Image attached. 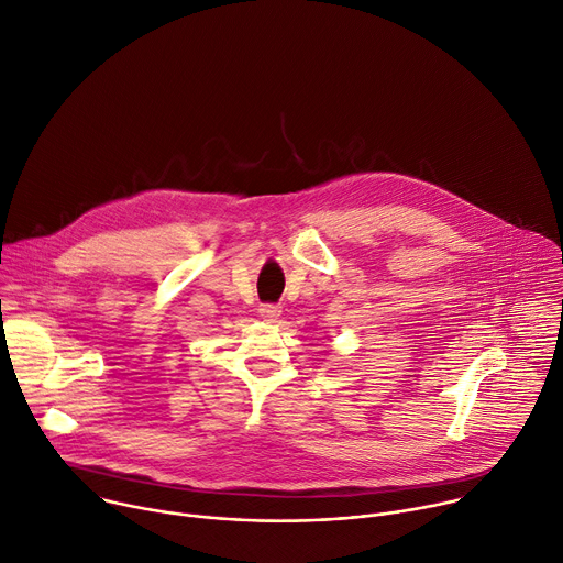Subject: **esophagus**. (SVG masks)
I'll list each match as a JSON object with an SVG mask.
<instances>
[{"label":"esophagus","mask_w":563,"mask_h":563,"mask_svg":"<svg viewBox=\"0 0 563 563\" xmlns=\"http://www.w3.org/2000/svg\"><path fill=\"white\" fill-rule=\"evenodd\" d=\"M279 314H282V308L275 306V303H264V306H260V317L266 319V321H273V319H277Z\"/></svg>","instance_id":"34e87169"}]
</instances>
